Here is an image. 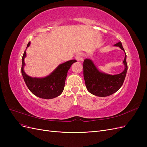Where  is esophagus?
Segmentation results:
<instances>
[{
	"instance_id": "obj_1",
	"label": "esophagus",
	"mask_w": 147,
	"mask_h": 147,
	"mask_svg": "<svg viewBox=\"0 0 147 147\" xmlns=\"http://www.w3.org/2000/svg\"><path fill=\"white\" fill-rule=\"evenodd\" d=\"M83 55L82 53H78L76 55V56H75V59H76L77 61H83Z\"/></svg>"
}]
</instances>
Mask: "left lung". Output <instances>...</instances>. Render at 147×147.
I'll use <instances>...</instances> for the list:
<instances>
[{
  "label": "left lung",
  "instance_id": "1",
  "mask_svg": "<svg viewBox=\"0 0 147 147\" xmlns=\"http://www.w3.org/2000/svg\"><path fill=\"white\" fill-rule=\"evenodd\" d=\"M115 46L119 47L124 51L121 42H118ZM123 63L125 68L123 72L112 75L99 72L91 59H84L83 64V76L88 91L99 97L109 96L117 92L123 85L127 72L126 53Z\"/></svg>",
  "mask_w": 147,
  "mask_h": 147
}]
</instances>
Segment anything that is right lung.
<instances>
[{"label": "right lung", "instance_id": "1", "mask_svg": "<svg viewBox=\"0 0 147 147\" xmlns=\"http://www.w3.org/2000/svg\"><path fill=\"white\" fill-rule=\"evenodd\" d=\"M30 44L29 42L27 47H29ZM26 56L25 51L22 57L21 74L30 92L40 98L45 99H50L59 96L64 90L68 70L71 65L77 61L75 59L70 60L60 64L51 74L45 78H32L24 72Z\"/></svg>", "mask_w": 147, "mask_h": 147}]
</instances>
